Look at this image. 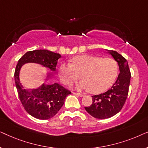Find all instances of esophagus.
Segmentation results:
<instances>
[{"instance_id": "34e87169", "label": "esophagus", "mask_w": 148, "mask_h": 148, "mask_svg": "<svg viewBox=\"0 0 148 148\" xmlns=\"http://www.w3.org/2000/svg\"><path fill=\"white\" fill-rule=\"evenodd\" d=\"M73 94L76 95V96H80V97H82L84 96V94H80V93H77V92H73Z\"/></svg>"}]
</instances>
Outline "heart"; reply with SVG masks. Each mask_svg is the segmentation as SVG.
I'll return each instance as SVG.
<instances>
[{"instance_id": "obj_1", "label": "heart", "mask_w": 148, "mask_h": 148, "mask_svg": "<svg viewBox=\"0 0 148 148\" xmlns=\"http://www.w3.org/2000/svg\"><path fill=\"white\" fill-rule=\"evenodd\" d=\"M118 71V63L114 58L83 54L74 57L71 63H62L58 76L62 84L69 85L78 79L81 74L83 80L76 84L77 89L100 94L112 86Z\"/></svg>"}]
</instances>
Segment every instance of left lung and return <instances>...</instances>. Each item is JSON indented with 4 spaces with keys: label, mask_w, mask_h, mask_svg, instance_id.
Masks as SVG:
<instances>
[{
    "label": "left lung",
    "mask_w": 148,
    "mask_h": 148,
    "mask_svg": "<svg viewBox=\"0 0 148 148\" xmlns=\"http://www.w3.org/2000/svg\"><path fill=\"white\" fill-rule=\"evenodd\" d=\"M108 51L118 62L120 73L110 90L93 96L92 105L85 107L91 116L99 119L110 118L120 112L126 102L131 80V72L126 58L116 51Z\"/></svg>",
    "instance_id": "obj_1"
}]
</instances>
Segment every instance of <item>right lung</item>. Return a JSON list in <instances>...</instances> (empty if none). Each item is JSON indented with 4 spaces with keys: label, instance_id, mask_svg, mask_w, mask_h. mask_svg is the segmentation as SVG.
<instances>
[{
    "label": "right lung",
    "instance_id": "obj_1",
    "mask_svg": "<svg viewBox=\"0 0 148 148\" xmlns=\"http://www.w3.org/2000/svg\"><path fill=\"white\" fill-rule=\"evenodd\" d=\"M60 56V54L47 50H35L27 52L18 60L14 74L18 96L26 112L36 119L46 120L53 117L71 92L56 83L44 84L36 90H26L19 82L20 69L27 62H36L55 71Z\"/></svg>",
    "mask_w": 148,
    "mask_h": 148
}]
</instances>
